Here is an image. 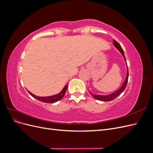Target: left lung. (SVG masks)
<instances>
[{
    "mask_svg": "<svg viewBox=\"0 0 153 153\" xmlns=\"http://www.w3.org/2000/svg\"><path fill=\"white\" fill-rule=\"evenodd\" d=\"M113 44L115 46V47H116L120 52H121V53H122V55H123V57L124 58V60L125 61H126V58H125V56H124V51L123 50V48H121V45H120L115 40H114V42H113ZM127 64V63H126ZM128 76H129V73H128V69L127 68V75H126V79H125L124 83L123 85L121 86V87L120 88V89L119 90H117V91L114 92V93H112L110 94H108V95H95V94H92L91 92L90 94L94 97V98L96 100H100V101H112L113 100H114L115 98H116L117 96H119L120 94H121L122 92L124 91V90L125 89V88H126V85H127V83H128Z\"/></svg>",
    "mask_w": 153,
    "mask_h": 153,
    "instance_id": "1",
    "label": "left lung"
}]
</instances>
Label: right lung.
Segmentation results:
<instances>
[{
  "label": "right lung",
  "instance_id": "right-lung-1",
  "mask_svg": "<svg viewBox=\"0 0 153 153\" xmlns=\"http://www.w3.org/2000/svg\"><path fill=\"white\" fill-rule=\"evenodd\" d=\"M68 89V85H66L65 87L63 88V89L61 91V92L60 93L55 94L53 96H47V97H40V96H37L33 94H32L30 92L28 91L29 92V94L33 97V98H36V100H38L39 101H42V102L44 103H53L55 102H57V101L61 100L63 96L65 94L66 92Z\"/></svg>",
  "mask_w": 153,
  "mask_h": 153
}]
</instances>
